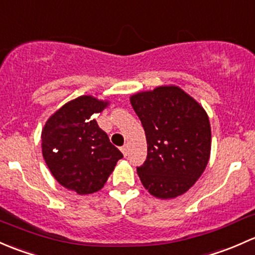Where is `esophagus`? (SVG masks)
I'll list each match as a JSON object with an SVG mask.
<instances>
[{
    "label": "esophagus",
    "instance_id": "34e87169",
    "mask_svg": "<svg viewBox=\"0 0 255 255\" xmlns=\"http://www.w3.org/2000/svg\"><path fill=\"white\" fill-rule=\"evenodd\" d=\"M120 149H122L123 154H124V156H125V157H127V156H128V145H124V146H123V147H122V148H120Z\"/></svg>",
    "mask_w": 255,
    "mask_h": 255
}]
</instances>
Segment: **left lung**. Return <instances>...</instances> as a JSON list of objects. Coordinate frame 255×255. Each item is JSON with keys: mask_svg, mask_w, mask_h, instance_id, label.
I'll return each instance as SVG.
<instances>
[{"mask_svg": "<svg viewBox=\"0 0 255 255\" xmlns=\"http://www.w3.org/2000/svg\"><path fill=\"white\" fill-rule=\"evenodd\" d=\"M130 103L142 123L147 158L137 168L151 195L174 199L201 177L211 152V127L205 109L178 86L138 92Z\"/></svg>", "mask_w": 255, "mask_h": 255, "instance_id": "8db88e82", "label": "left lung"}]
</instances>
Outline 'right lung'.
<instances>
[{
    "mask_svg": "<svg viewBox=\"0 0 255 255\" xmlns=\"http://www.w3.org/2000/svg\"><path fill=\"white\" fill-rule=\"evenodd\" d=\"M109 106L81 96L57 109L41 131V152L59 184L80 195L101 190L123 153L110 142L94 115Z\"/></svg>",
    "mask_w": 255,
    "mask_h": 255,
    "instance_id": "right-lung-1",
    "label": "right lung"
}]
</instances>
